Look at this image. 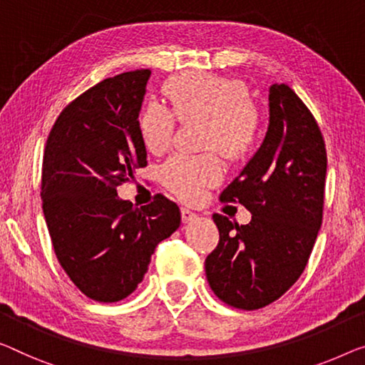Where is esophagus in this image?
Returning <instances> with one entry per match:
<instances>
[{
    "instance_id": "1",
    "label": "esophagus",
    "mask_w": 365,
    "mask_h": 365,
    "mask_svg": "<svg viewBox=\"0 0 365 365\" xmlns=\"http://www.w3.org/2000/svg\"><path fill=\"white\" fill-rule=\"evenodd\" d=\"M180 213H182V221L185 222V225H187V222H192V221L197 220V215H195L193 211L187 210V208H182Z\"/></svg>"
}]
</instances>
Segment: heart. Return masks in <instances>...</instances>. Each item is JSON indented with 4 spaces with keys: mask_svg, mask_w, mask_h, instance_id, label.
<instances>
[{
    "mask_svg": "<svg viewBox=\"0 0 365 365\" xmlns=\"http://www.w3.org/2000/svg\"><path fill=\"white\" fill-rule=\"evenodd\" d=\"M170 111L149 105L139 119L140 139L152 154L170 148L175 119L180 123L203 121V148L220 150L226 159H244L257 138L259 116L242 81L213 73L187 72L164 85ZM225 175L220 157L175 155L160 168V180L178 198L195 201L206 188L220 183Z\"/></svg>",
    "mask_w": 365,
    "mask_h": 365,
    "instance_id": "heart-1",
    "label": "heart"
}]
</instances>
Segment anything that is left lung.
<instances>
[{
    "instance_id": "1",
    "label": "left lung",
    "mask_w": 365,
    "mask_h": 365,
    "mask_svg": "<svg viewBox=\"0 0 365 365\" xmlns=\"http://www.w3.org/2000/svg\"><path fill=\"white\" fill-rule=\"evenodd\" d=\"M326 148L317 119L290 86L269 88V128L221 201L251 211L249 225L213 215L220 242L205 260L215 295L259 309L279 300L307 267L323 221Z\"/></svg>"
}]
</instances>
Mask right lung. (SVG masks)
I'll use <instances>...</instances> for the list:
<instances>
[{
  "label": "right lung",
  "mask_w": 365,
  "mask_h": 365,
  "mask_svg": "<svg viewBox=\"0 0 365 365\" xmlns=\"http://www.w3.org/2000/svg\"><path fill=\"white\" fill-rule=\"evenodd\" d=\"M149 68L106 78L61 113L42 162V210L70 280L95 302L114 303L143 282L157 244L180 226L164 195L135 208L118 187L148 165L139 113Z\"/></svg>",
  "instance_id": "obj_1"
}]
</instances>
